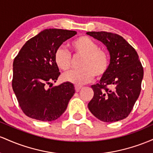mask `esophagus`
Masks as SVG:
<instances>
[{"label":"esophagus","mask_w":153,"mask_h":153,"mask_svg":"<svg viewBox=\"0 0 153 153\" xmlns=\"http://www.w3.org/2000/svg\"><path fill=\"white\" fill-rule=\"evenodd\" d=\"M82 88V86H80V85H75V90H76V92H79L81 89Z\"/></svg>","instance_id":"obj_1"}]
</instances>
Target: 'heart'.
I'll return each mask as SVG.
<instances>
[{
  "label": "heart",
  "instance_id": "b5f03b06",
  "mask_svg": "<svg viewBox=\"0 0 153 153\" xmlns=\"http://www.w3.org/2000/svg\"><path fill=\"white\" fill-rule=\"evenodd\" d=\"M74 56H82L79 62L81 68L72 70L63 75L66 81L81 85L92 81L94 76H101L109 67L110 59L105 50L100 48L93 39L81 36L73 39L69 44ZM56 66L63 71H68L71 66V55L63 47H58L54 53Z\"/></svg>",
  "mask_w": 153,
  "mask_h": 153
}]
</instances>
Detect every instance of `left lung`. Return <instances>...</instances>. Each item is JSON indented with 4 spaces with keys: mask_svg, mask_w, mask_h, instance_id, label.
<instances>
[{
    "mask_svg": "<svg viewBox=\"0 0 153 153\" xmlns=\"http://www.w3.org/2000/svg\"><path fill=\"white\" fill-rule=\"evenodd\" d=\"M100 41L110 53L108 71L99 83L92 85L94 96L88 108L104 122H115L131 113L141 92L144 71L137 51L126 39L107 32H87Z\"/></svg>",
    "mask_w": 153,
    "mask_h": 153,
    "instance_id": "1",
    "label": "left lung"
}]
</instances>
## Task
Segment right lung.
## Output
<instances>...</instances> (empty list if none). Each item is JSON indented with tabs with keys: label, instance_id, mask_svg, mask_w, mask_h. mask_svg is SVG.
<instances>
[{
	"label": "right lung",
	"instance_id": "right-lung-1",
	"mask_svg": "<svg viewBox=\"0 0 153 153\" xmlns=\"http://www.w3.org/2000/svg\"><path fill=\"white\" fill-rule=\"evenodd\" d=\"M76 34L71 30H45L27 41L14 58L12 88L28 117L52 121L66 111L75 93L73 84L66 82L48 87L61 74L54 61L55 51Z\"/></svg>",
	"mask_w": 153,
	"mask_h": 153
}]
</instances>
